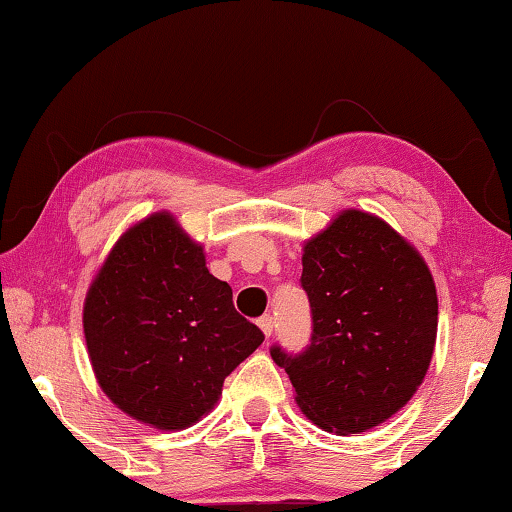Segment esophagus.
Returning a JSON list of instances; mask_svg holds the SVG:
<instances>
[{
	"mask_svg": "<svg viewBox=\"0 0 512 512\" xmlns=\"http://www.w3.org/2000/svg\"><path fill=\"white\" fill-rule=\"evenodd\" d=\"M257 326H259V329H262V333L266 335V338H271V333H273V317L271 315H264L257 322Z\"/></svg>",
	"mask_w": 512,
	"mask_h": 512,
	"instance_id": "esophagus-1",
	"label": "esophagus"
}]
</instances>
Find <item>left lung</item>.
Returning <instances> with one entry per match:
<instances>
[{
    "label": "left lung",
    "mask_w": 512,
    "mask_h": 512,
    "mask_svg": "<svg viewBox=\"0 0 512 512\" xmlns=\"http://www.w3.org/2000/svg\"><path fill=\"white\" fill-rule=\"evenodd\" d=\"M312 338L271 349L299 409L317 427L361 434L407 404L437 342V287L423 255L375 213L345 209L303 243Z\"/></svg>",
    "instance_id": "left-lung-1"
}]
</instances>
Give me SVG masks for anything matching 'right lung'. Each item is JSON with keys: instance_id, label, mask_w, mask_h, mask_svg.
<instances>
[{"instance_id": "obj_1", "label": "right lung", "mask_w": 512, "mask_h": 512, "mask_svg": "<svg viewBox=\"0 0 512 512\" xmlns=\"http://www.w3.org/2000/svg\"><path fill=\"white\" fill-rule=\"evenodd\" d=\"M82 326L101 391L163 432L216 407L225 377L264 342L213 278L204 246L156 211L119 236L87 289Z\"/></svg>"}]
</instances>
